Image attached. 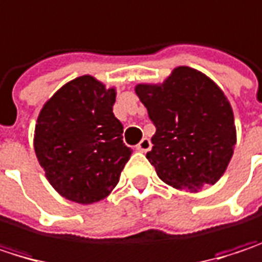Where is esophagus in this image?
<instances>
[{"label": "esophagus", "mask_w": 262, "mask_h": 262, "mask_svg": "<svg viewBox=\"0 0 262 262\" xmlns=\"http://www.w3.org/2000/svg\"><path fill=\"white\" fill-rule=\"evenodd\" d=\"M150 149V140L149 139H142L140 140V143L137 145V150H140V152H147Z\"/></svg>", "instance_id": "34e87169"}]
</instances>
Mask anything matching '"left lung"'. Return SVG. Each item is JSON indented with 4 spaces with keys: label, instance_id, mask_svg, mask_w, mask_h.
Segmentation results:
<instances>
[{
    "label": "left lung",
    "instance_id": "left-lung-1",
    "mask_svg": "<svg viewBox=\"0 0 262 262\" xmlns=\"http://www.w3.org/2000/svg\"><path fill=\"white\" fill-rule=\"evenodd\" d=\"M134 90L157 128L146 158L158 178L190 193L220 180L237 143L234 112L223 90L188 66Z\"/></svg>",
    "mask_w": 262,
    "mask_h": 262
}]
</instances>
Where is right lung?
Returning <instances> with one entry per match:
<instances>
[{
  "label": "right lung",
  "instance_id": "add662e5",
  "mask_svg": "<svg viewBox=\"0 0 262 262\" xmlns=\"http://www.w3.org/2000/svg\"><path fill=\"white\" fill-rule=\"evenodd\" d=\"M116 87L92 75L61 85L43 104L34 128V152L54 190L89 205L107 198L133 150L116 119Z\"/></svg>",
  "mask_w": 262,
  "mask_h": 262
}]
</instances>
